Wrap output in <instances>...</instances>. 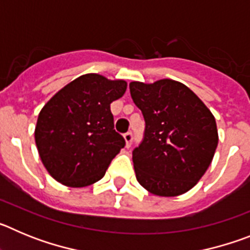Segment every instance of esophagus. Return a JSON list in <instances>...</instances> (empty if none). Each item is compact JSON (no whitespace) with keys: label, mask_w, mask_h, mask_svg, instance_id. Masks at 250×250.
<instances>
[{"label":"esophagus","mask_w":250,"mask_h":250,"mask_svg":"<svg viewBox=\"0 0 250 250\" xmlns=\"http://www.w3.org/2000/svg\"><path fill=\"white\" fill-rule=\"evenodd\" d=\"M124 138H125V141H126V147L131 146V143H132V140H134V135H132V132L127 131L126 134L124 135Z\"/></svg>","instance_id":"1"}]
</instances>
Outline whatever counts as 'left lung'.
Masks as SVG:
<instances>
[{"label": "left lung", "instance_id": "8db88e82", "mask_svg": "<svg viewBox=\"0 0 250 250\" xmlns=\"http://www.w3.org/2000/svg\"><path fill=\"white\" fill-rule=\"evenodd\" d=\"M129 87L145 120L143 140L132 150L138 182L159 196L187 193L204 175L218 146L213 114L178 81H134Z\"/></svg>", "mask_w": 250, "mask_h": 250}]
</instances>
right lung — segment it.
Segmentation results:
<instances>
[{"label": "right lung", "instance_id": "obj_1", "mask_svg": "<svg viewBox=\"0 0 250 250\" xmlns=\"http://www.w3.org/2000/svg\"><path fill=\"white\" fill-rule=\"evenodd\" d=\"M125 91V81L87 74L67 83L43 106L35 140L43 165L57 182L81 188L105 175L125 146L110 110V104Z\"/></svg>", "mask_w": 250, "mask_h": 250}]
</instances>
